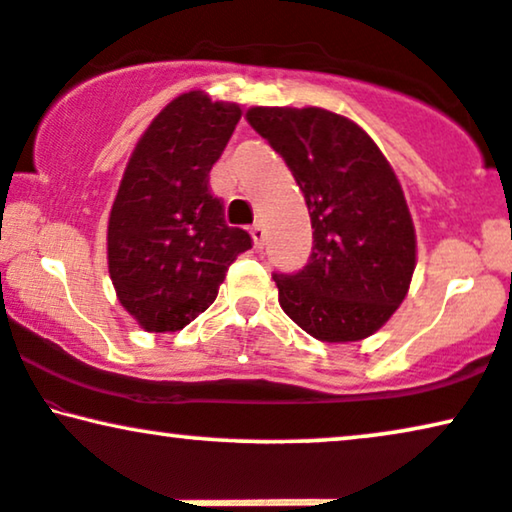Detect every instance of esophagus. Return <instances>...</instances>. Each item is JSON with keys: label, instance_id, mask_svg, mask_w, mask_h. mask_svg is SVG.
Returning a JSON list of instances; mask_svg holds the SVG:
<instances>
[{"label": "esophagus", "instance_id": "34e87169", "mask_svg": "<svg viewBox=\"0 0 512 512\" xmlns=\"http://www.w3.org/2000/svg\"><path fill=\"white\" fill-rule=\"evenodd\" d=\"M251 237H254L256 247L261 249L263 244H265V225L261 221H256L254 225H251Z\"/></svg>", "mask_w": 512, "mask_h": 512}]
</instances>
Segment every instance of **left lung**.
<instances>
[{
  "label": "left lung",
  "instance_id": "left-lung-1",
  "mask_svg": "<svg viewBox=\"0 0 512 512\" xmlns=\"http://www.w3.org/2000/svg\"><path fill=\"white\" fill-rule=\"evenodd\" d=\"M247 119L284 159L313 223L303 270L272 272L282 310L320 341H362L390 320L416 268L414 223L395 171L336 112L251 108Z\"/></svg>",
  "mask_w": 512,
  "mask_h": 512
}]
</instances>
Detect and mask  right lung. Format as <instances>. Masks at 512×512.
Listing matches in <instances>:
<instances>
[{
    "label": "right lung",
    "mask_w": 512,
    "mask_h": 512,
    "mask_svg": "<svg viewBox=\"0 0 512 512\" xmlns=\"http://www.w3.org/2000/svg\"><path fill=\"white\" fill-rule=\"evenodd\" d=\"M235 103L202 91L152 119L126 164L108 223V268L119 303L148 331H178L216 301L251 235L225 223L209 171L240 122Z\"/></svg>",
    "instance_id": "add662e5"
}]
</instances>
